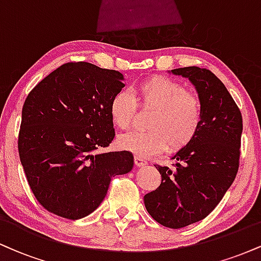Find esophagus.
<instances>
[{
    "instance_id": "34e87169",
    "label": "esophagus",
    "mask_w": 261,
    "mask_h": 261,
    "mask_svg": "<svg viewBox=\"0 0 261 261\" xmlns=\"http://www.w3.org/2000/svg\"><path fill=\"white\" fill-rule=\"evenodd\" d=\"M135 164H136V167H143L147 164V162L143 160L142 157H140V155H135Z\"/></svg>"
}]
</instances>
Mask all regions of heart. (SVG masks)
Segmentation results:
<instances>
[{
	"instance_id": "heart-1",
	"label": "heart",
	"mask_w": 261,
	"mask_h": 261,
	"mask_svg": "<svg viewBox=\"0 0 261 261\" xmlns=\"http://www.w3.org/2000/svg\"><path fill=\"white\" fill-rule=\"evenodd\" d=\"M153 109L147 122L148 131L120 135L116 143L121 149L141 157L160 153L164 148L178 151L191 142L202 120L201 103L187 88L168 77L154 76L133 87V94L120 91L113 95L109 115L118 128H127L137 105Z\"/></svg>"
}]
</instances>
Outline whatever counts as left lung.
I'll return each instance as SVG.
<instances>
[{"label":"left lung","instance_id":"obj_1","mask_svg":"<svg viewBox=\"0 0 261 261\" xmlns=\"http://www.w3.org/2000/svg\"><path fill=\"white\" fill-rule=\"evenodd\" d=\"M169 73L185 77L195 87L202 120L191 142L172 157L174 168L155 164L162 182L143 201L153 220L176 229L203 220L232 185L243 121L232 95L211 71L190 66Z\"/></svg>","mask_w":261,"mask_h":261}]
</instances>
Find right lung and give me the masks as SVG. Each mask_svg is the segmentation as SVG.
<instances>
[{
    "label": "right lung",
    "mask_w": 261,
    "mask_h": 261,
    "mask_svg": "<svg viewBox=\"0 0 261 261\" xmlns=\"http://www.w3.org/2000/svg\"><path fill=\"white\" fill-rule=\"evenodd\" d=\"M122 81L119 71L68 62L27 97L18 152L29 187L47 211L68 220L88 216L113 176L133 169L131 152L97 153L115 136L109 104Z\"/></svg>",
    "instance_id": "obj_1"
}]
</instances>
